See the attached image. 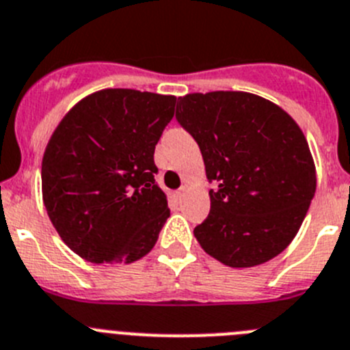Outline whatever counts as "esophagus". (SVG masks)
<instances>
[{
    "label": "esophagus",
    "mask_w": 350,
    "mask_h": 350,
    "mask_svg": "<svg viewBox=\"0 0 350 350\" xmlns=\"http://www.w3.org/2000/svg\"><path fill=\"white\" fill-rule=\"evenodd\" d=\"M185 192H187V189L185 187H182V189H178L177 192H175V196H177V200L180 201V200H184V196H185Z\"/></svg>",
    "instance_id": "esophagus-1"
}]
</instances>
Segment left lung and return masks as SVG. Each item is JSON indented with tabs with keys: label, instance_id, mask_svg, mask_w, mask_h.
<instances>
[{
	"label": "left lung",
	"instance_id": "obj_1",
	"mask_svg": "<svg viewBox=\"0 0 350 350\" xmlns=\"http://www.w3.org/2000/svg\"><path fill=\"white\" fill-rule=\"evenodd\" d=\"M177 120L198 142L213 182L210 215L194 229L210 256L255 267L299 232L316 192L304 131L284 109L248 92L189 94Z\"/></svg>",
	"mask_w": 350,
	"mask_h": 350
}]
</instances>
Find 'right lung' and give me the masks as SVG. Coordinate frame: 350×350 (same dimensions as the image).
Returning a JSON list of instances; mask_svg holds the SVG:
<instances>
[{
	"label": "right lung",
	"mask_w": 350,
	"mask_h": 350,
	"mask_svg": "<svg viewBox=\"0 0 350 350\" xmlns=\"http://www.w3.org/2000/svg\"><path fill=\"white\" fill-rule=\"evenodd\" d=\"M173 95L105 88L81 98L46 144L41 192L51 224L76 255L131 264L170 217L154 149L175 114Z\"/></svg>",
	"instance_id": "1"
}]
</instances>
